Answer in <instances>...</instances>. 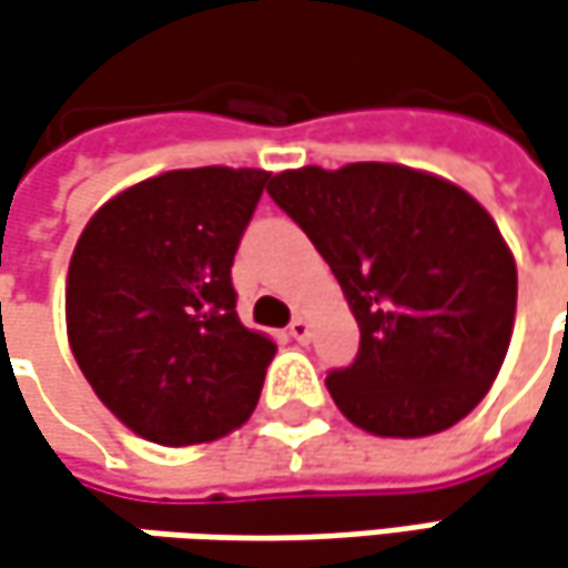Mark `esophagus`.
Returning <instances> with one entry per match:
<instances>
[{"instance_id":"34e87169","label":"esophagus","mask_w":568,"mask_h":568,"mask_svg":"<svg viewBox=\"0 0 568 568\" xmlns=\"http://www.w3.org/2000/svg\"><path fill=\"white\" fill-rule=\"evenodd\" d=\"M288 337L292 341H298V344H305L308 337H312V321L305 315H298L292 324H288Z\"/></svg>"}]
</instances>
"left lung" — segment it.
Here are the masks:
<instances>
[{"label":"left lung","instance_id":"1","mask_svg":"<svg viewBox=\"0 0 568 568\" xmlns=\"http://www.w3.org/2000/svg\"><path fill=\"white\" fill-rule=\"evenodd\" d=\"M266 192L347 295L359 353L327 392L376 437H427L469 415L511 344L517 266L459 185L398 163L302 166Z\"/></svg>","mask_w":568,"mask_h":568}]
</instances>
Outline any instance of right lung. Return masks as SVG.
Returning <instances> with one entry per match:
<instances>
[{
    "label": "right lung",
    "mask_w": 568,
    "mask_h": 568,
    "mask_svg": "<svg viewBox=\"0 0 568 568\" xmlns=\"http://www.w3.org/2000/svg\"><path fill=\"white\" fill-rule=\"evenodd\" d=\"M266 183V170H170L83 227L67 273L70 351L138 437L192 447L253 415L276 344L241 324L231 266Z\"/></svg>",
    "instance_id": "obj_1"
}]
</instances>
